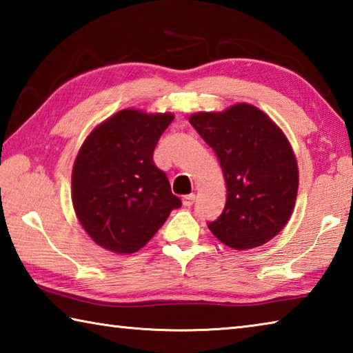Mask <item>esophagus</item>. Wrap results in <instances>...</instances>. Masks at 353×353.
<instances>
[{"instance_id":"esophagus-1","label":"esophagus","mask_w":353,"mask_h":353,"mask_svg":"<svg viewBox=\"0 0 353 353\" xmlns=\"http://www.w3.org/2000/svg\"><path fill=\"white\" fill-rule=\"evenodd\" d=\"M194 199H196V196L191 193V194H187V196H183L182 198V202H183V205L185 207H191L194 204Z\"/></svg>"}]
</instances>
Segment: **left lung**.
Wrapping results in <instances>:
<instances>
[{
    "label": "left lung",
    "mask_w": 353,
    "mask_h": 353,
    "mask_svg": "<svg viewBox=\"0 0 353 353\" xmlns=\"http://www.w3.org/2000/svg\"><path fill=\"white\" fill-rule=\"evenodd\" d=\"M190 123L216 154L225 179L224 210L208 229L236 250L268 243L288 223L297 196V162L286 137L250 104L194 113Z\"/></svg>",
    "instance_id": "8db88e82"
}]
</instances>
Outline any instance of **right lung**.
<instances>
[{"label": "right lung", "mask_w": 353, "mask_h": 353, "mask_svg": "<svg viewBox=\"0 0 353 353\" xmlns=\"http://www.w3.org/2000/svg\"><path fill=\"white\" fill-rule=\"evenodd\" d=\"M172 119V113L126 109L83 141L71 177L73 207L87 234L104 249L137 252L182 205L152 160Z\"/></svg>", "instance_id": "right-lung-1"}]
</instances>
